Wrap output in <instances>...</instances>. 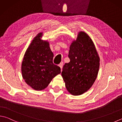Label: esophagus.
Listing matches in <instances>:
<instances>
[{"label":"esophagus","instance_id":"1","mask_svg":"<svg viewBox=\"0 0 122 122\" xmlns=\"http://www.w3.org/2000/svg\"><path fill=\"white\" fill-rule=\"evenodd\" d=\"M63 65H64L63 62H61V63L60 64H59V67H60L61 68V71L62 70V68H63Z\"/></svg>","mask_w":122,"mask_h":122}]
</instances>
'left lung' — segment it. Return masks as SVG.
<instances>
[{"label": "left lung", "mask_w": 122, "mask_h": 122, "mask_svg": "<svg viewBox=\"0 0 122 122\" xmlns=\"http://www.w3.org/2000/svg\"><path fill=\"white\" fill-rule=\"evenodd\" d=\"M70 59L63 67L61 76L68 91L74 96L82 95L95 82L99 68L100 59L92 41L84 32H80L70 47Z\"/></svg>", "instance_id": "1"}]
</instances>
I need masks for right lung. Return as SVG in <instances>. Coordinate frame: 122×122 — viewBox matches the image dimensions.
Segmentation results:
<instances>
[{"instance_id": "add662e5", "label": "right lung", "mask_w": 122, "mask_h": 122, "mask_svg": "<svg viewBox=\"0 0 122 122\" xmlns=\"http://www.w3.org/2000/svg\"><path fill=\"white\" fill-rule=\"evenodd\" d=\"M40 33L32 40L24 55L22 64V76L36 90L45 89L52 79L61 73V68L53 63L54 54L49 42L40 39Z\"/></svg>"}]
</instances>
